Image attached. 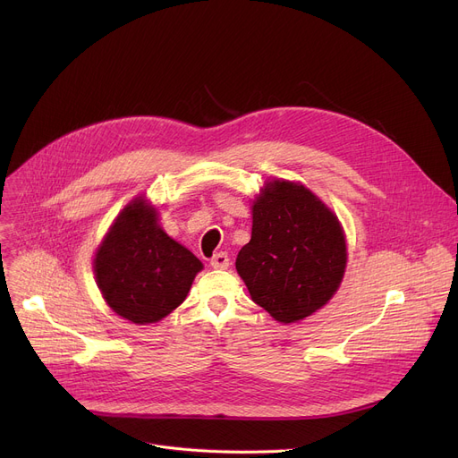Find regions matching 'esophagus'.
I'll use <instances>...</instances> for the list:
<instances>
[{"label":"esophagus","instance_id":"1","mask_svg":"<svg viewBox=\"0 0 458 458\" xmlns=\"http://www.w3.org/2000/svg\"><path fill=\"white\" fill-rule=\"evenodd\" d=\"M209 266L213 269H226L230 266V258L226 252H216L211 259H209Z\"/></svg>","mask_w":458,"mask_h":458}]
</instances>
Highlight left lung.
I'll return each mask as SVG.
<instances>
[{
	"label": "left lung",
	"instance_id": "8db88e82",
	"mask_svg": "<svg viewBox=\"0 0 458 458\" xmlns=\"http://www.w3.org/2000/svg\"><path fill=\"white\" fill-rule=\"evenodd\" d=\"M347 263L344 228L310 189L275 180L252 206L250 242L235 269L252 301L280 323H295L338 292Z\"/></svg>",
	"mask_w": 458,
	"mask_h": 458
}]
</instances>
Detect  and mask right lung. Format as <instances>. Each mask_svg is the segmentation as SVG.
Masks as SVG:
<instances>
[{
  "instance_id": "add662e5",
  "label": "right lung",
  "mask_w": 458,
  "mask_h": 458,
  "mask_svg": "<svg viewBox=\"0 0 458 458\" xmlns=\"http://www.w3.org/2000/svg\"><path fill=\"white\" fill-rule=\"evenodd\" d=\"M202 261L168 237L142 197L116 216L94 258L109 308L137 325L157 323L187 297Z\"/></svg>"
}]
</instances>
